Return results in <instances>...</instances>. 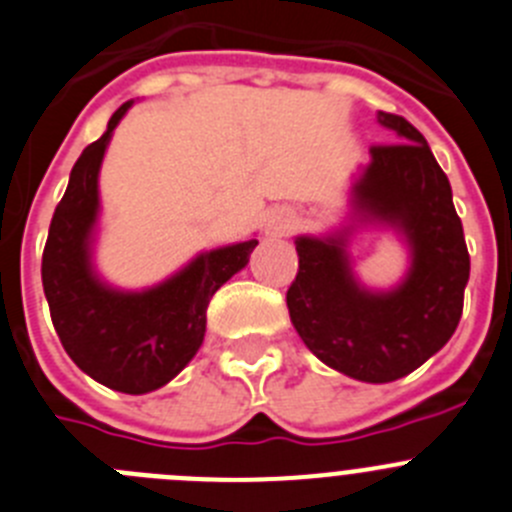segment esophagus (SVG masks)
Segmentation results:
<instances>
[{"instance_id": "obj_1", "label": "esophagus", "mask_w": 512, "mask_h": 512, "mask_svg": "<svg viewBox=\"0 0 512 512\" xmlns=\"http://www.w3.org/2000/svg\"><path fill=\"white\" fill-rule=\"evenodd\" d=\"M292 228V215L284 208H274L264 215V231L269 236H284Z\"/></svg>"}]
</instances>
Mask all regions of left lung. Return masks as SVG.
<instances>
[{
    "mask_svg": "<svg viewBox=\"0 0 512 512\" xmlns=\"http://www.w3.org/2000/svg\"><path fill=\"white\" fill-rule=\"evenodd\" d=\"M375 121L396 144L370 149L348 190V210L325 233L294 236L299 274L287 292L292 325L332 370L391 383L444 348L462 317L470 253L447 175L403 116ZM365 230L391 232L410 266L393 288L359 279L349 246Z\"/></svg>",
    "mask_w": 512,
    "mask_h": 512,
    "instance_id": "left-lung-1",
    "label": "left lung"
}]
</instances>
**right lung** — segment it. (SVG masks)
<instances>
[{
    "label": "right lung",
    "instance_id": "obj_1",
    "mask_svg": "<svg viewBox=\"0 0 512 512\" xmlns=\"http://www.w3.org/2000/svg\"><path fill=\"white\" fill-rule=\"evenodd\" d=\"M134 101L73 164L42 253V289L65 353L101 386L129 396L152 393L195 358L205 337L210 297L246 269L259 238L195 253L185 266L144 289H121L96 266L101 233L98 175L114 129Z\"/></svg>",
    "mask_w": 512,
    "mask_h": 512
}]
</instances>
